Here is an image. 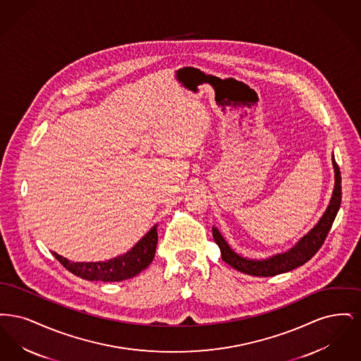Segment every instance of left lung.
<instances>
[{
  "label": "left lung",
  "mask_w": 361,
  "mask_h": 361,
  "mask_svg": "<svg viewBox=\"0 0 361 361\" xmlns=\"http://www.w3.org/2000/svg\"><path fill=\"white\" fill-rule=\"evenodd\" d=\"M333 166H334V173H336V184H334V192L333 197L330 200V204L327 207L326 212L321 218L318 224L310 231L307 235H305L302 240H299L291 250L277 255L268 259H247V258L240 257L237 253H234L227 242L224 240L221 233L212 227V235L214 240L218 243L221 249V255L224 262L235 268L237 271H240L247 275L259 276V277H269V276L280 275L284 272H290L292 269L306 264L310 258L312 257L324 245L326 240L327 234L331 228V224L336 219V215L341 206V173L340 168L333 158Z\"/></svg>",
  "instance_id": "obj_1"
}]
</instances>
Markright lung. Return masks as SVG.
Returning a JSON list of instances; mask_svg holds the SVG:
<instances>
[{"label": "right lung", "instance_id": "obj_1", "mask_svg": "<svg viewBox=\"0 0 361 361\" xmlns=\"http://www.w3.org/2000/svg\"><path fill=\"white\" fill-rule=\"evenodd\" d=\"M157 226H154L137 245L119 257L99 262H73L52 252L69 272L90 281H123L131 279L146 269L155 256L157 247Z\"/></svg>", "mask_w": 361, "mask_h": 361}]
</instances>
